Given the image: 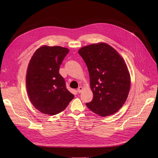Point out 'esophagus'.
Listing matches in <instances>:
<instances>
[{
    "label": "esophagus",
    "instance_id": "esophagus-1",
    "mask_svg": "<svg viewBox=\"0 0 158 158\" xmlns=\"http://www.w3.org/2000/svg\"><path fill=\"white\" fill-rule=\"evenodd\" d=\"M82 91H83V87H79L77 89V92H78L79 93H81Z\"/></svg>",
    "mask_w": 158,
    "mask_h": 158
}]
</instances>
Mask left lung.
<instances>
[{"label":"left lung","mask_w":158,"mask_h":158,"mask_svg":"<svg viewBox=\"0 0 158 158\" xmlns=\"http://www.w3.org/2000/svg\"><path fill=\"white\" fill-rule=\"evenodd\" d=\"M78 52L87 67L93 93L87 107L102 117L116 113L125 103L130 91L131 77L125 60L104 42L88 45Z\"/></svg>","instance_id":"left-lung-1"}]
</instances>
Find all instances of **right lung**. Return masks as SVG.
Masks as SVG:
<instances>
[{
  "mask_svg": "<svg viewBox=\"0 0 158 158\" xmlns=\"http://www.w3.org/2000/svg\"><path fill=\"white\" fill-rule=\"evenodd\" d=\"M69 49L44 45L32 56L26 76L28 97L43 114L56 115L64 110L74 98L65 87L59 67Z\"/></svg>",
  "mask_w": 158,
  "mask_h": 158,
  "instance_id": "right-lung-1",
  "label": "right lung"
}]
</instances>
